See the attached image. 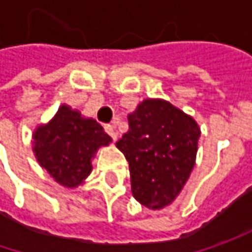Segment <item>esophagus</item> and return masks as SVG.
<instances>
[{
    "label": "esophagus",
    "instance_id": "1",
    "mask_svg": "<svg viewBox=\"0 0 252 252\" xmlns=\"http://www.w3.org/2000/svg\"><path fill=\"white\" fill-rule=\"evenodd\" d=\"M105 131L111 136L113 140H116V131H115V127L112 125H105Z\"/></svg>",
    "mask_w": 252,
    "mask_h": 252
}]
</instances>
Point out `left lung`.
<instances>
[{
	"instance_id": "8db88e82",
	"label": "left lung",
	"mask_w": 252,
	"mask_h": 252,
	"mask_svg": "<svg viewBox=\"0 0 252 252\" xmlns=\"http://www.w3.org/2000/svg\"><path fill=\"white\" fill-rule=\"evenodd\" d=\"M127 119L129 130L116 147L129 161L131 193L143 206L160 210L188 181L200 129L193 118L162 99H144Z\"/></svg>"
}]
</instances>
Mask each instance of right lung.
I'll list each match as a JSON object with an SVG mask.
<instances>
[{
    "mask_svg": "<svg viewBox=\"0 0 252 252\" xmlns=\"http://www.w3.org/2000/svg\"><path fill=\"white\" fill-rule=\"evenodd\" d=\"M111 141L98 122L62 105L47 125L36 127L33 153L57 184L75 188L91 174V158L96 150Z\"/></svg>",
    "mask_w": 252,
    "mask_h": 252,
    "instance_id": "1",
    "label": "right lung"
}]
</instances>
